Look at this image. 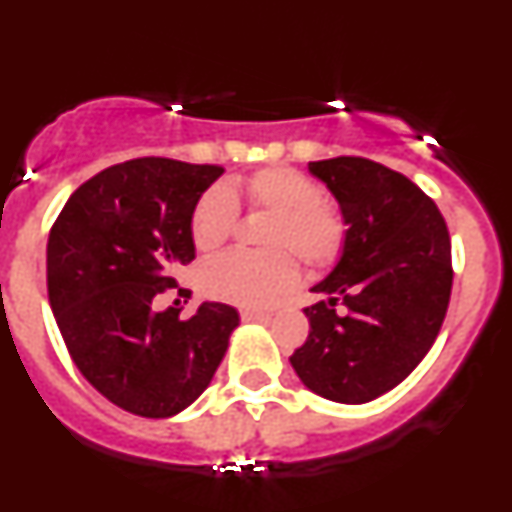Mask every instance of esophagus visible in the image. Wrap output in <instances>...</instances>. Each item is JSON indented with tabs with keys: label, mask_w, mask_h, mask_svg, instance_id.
<instances>
[{
	"label": "esophagus",
	"mask_w": 512,
	"mask_h": 512,
	"mask_svg": "<svg viewBox=\"0 0 512 512\" xmlns=\"http://www.w3.org/2000/svg\"><path fill=\"white\" fill-rule=\"evenodd\" d=\"M241 318L243 320H271V315L264 310H251V307H246V310H241Z\"/></svg>",
	"instance_id": "1"
}]
</instances>
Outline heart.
I'll return each instance as SVG.
<instances>
[{
  "label": "heart",
  "instance_id": "heart-1",
  "mask_svg": "<svg viewBox=\"0 0 512 512\" xmlns=\"http://www.w3.org/2000/svg\"><path fill=\"white\" fill-rule=\"evenodd\" d=\"M269 212L261 230L264 251H228L202 269V287L210 297L241 307H261L287 295L297 284V259L307 269H325L346 246V217L320 197V187L302 171L266 166L243 182L210 187L192 210L189 230L200 251H217L238 220V202ZM290 250L287 252L286 248Z\"/></svg>",
  "mask_w": 512,
  "mask_h": 512
}]
</instances>
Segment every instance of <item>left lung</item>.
Returning a JSON list of instances; mask_svg holds the SVG:
<instances>
[{
    "mask_svg": "<svg viewBox=\"0 0 512 512\" xmlns=\"http://www.w3.org/2000/svg\"><path fill=\"white\" fill-rule=\"evenodd\" d=\"M346 217L336 269L305 307L289 356L307 390L361 405L390 392L431 351L449 310L451 238L436 202L400 171L361 156L310 161Z\"/></svg>",
    "mask_w": 512,
    "mask_h": 512,
    "instance_id": "obj_1",
    "label": "left lung"
}]
</instances>
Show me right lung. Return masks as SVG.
I'll return each mask as SVG.
<instances>
[{"label": "right lung", "mask_w": 512, "mask_h": 512, "mask_svg": "<svg viewBox=\"0 0 512 512\" xmlns=\"http://www.w3.org/2000/svg\"><path fill=\"white\" fill-rule=\"evenodd\" d=\"M223 166L133 158L81 184L48 235V300L79 372L112 405L171 418L192 405L228 351L238 312L202 302L158 312L176 266L194 259L189 220Z\"/></svg>", "instance_id": "1"}]
</instances>
